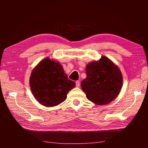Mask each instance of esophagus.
Wrapping results in <instances>:
<instances>
[{
	"label": "esophagus",
	"instance_id": "34e87169",
	"mask_svg": "<svg viewBox=\"0 0 148 148\" xmlns=\"http://www.w3.org/2000/svg\"><path fill=\"white\" fill-rule=\"evenodd\" d=\"M79 85H80L79 82V81H76V87H79Z\"/></svg>",
	"mask_w": 148,
	"mask_h": 148
}]
</instances>
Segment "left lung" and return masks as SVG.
<instances>
[{"mask_svg":"<svg viewBox=\"0 0 148 148\" xmlns=\"http://www.w3.org/2000/svg\"><path fill=\"white\" fill-rule=\"evenodd\" d=\"M87 77L81 87L87 99L98 105H104L118 96L123 85V76L117 65L105 56L92 61L86 68Z\"/></svg>","mask_w":148,"mask_h":148,"instance_id":"8db88e82","label":"left lung"}]
</instances>
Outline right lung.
Instances as JSON below:
<instances>
[{
	"instance_id": "add662e5",
	"label": "right lung",
	"mask_w": 148,
	"mask_h": 148,
	"mask_svg": "<svg viewBox=\"0 0 148 148\" xmlns=\"http://www.w3.org/2000/svg\"><path fill=\"white\" fill-rule=\"evenodd\" d=\"M29 84L34 98L43 106L53 107L66 100L76 83L68 78L59 62L45 58L35 66Z\"/></svg>"
}]
</instances>
